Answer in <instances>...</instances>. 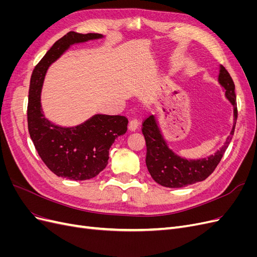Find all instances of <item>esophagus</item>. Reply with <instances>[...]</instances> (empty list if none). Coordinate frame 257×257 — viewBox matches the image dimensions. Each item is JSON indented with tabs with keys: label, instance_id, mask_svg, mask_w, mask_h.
I'll list each match as a JSON object with an SVG mask.
<instances>
[{
	"label": "esophagus",
	"instance_id": "34e87169",
	"mask_svg": "<svg viewBox=\"0 0 257 257\" xmlns=\"http://www.w3.org/2000/svg\"><path fill=\"white\" fill-rule=\"evenodd\" d=\"M139 125V121L136 118H132L128 123V128L130 131H136Z\"/></svg>",
	"mask_w": 257,
	"mask_h": 257
}]
</instances>
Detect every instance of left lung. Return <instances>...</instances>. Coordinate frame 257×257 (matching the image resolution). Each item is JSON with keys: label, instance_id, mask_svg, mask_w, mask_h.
<instances>
[{"label": "left lung", "instance_id": "obj_1", "mask_svg": "<svg viewBox=\"0 0 257 257\" xmlns=\"http://www.w3.org/2000/svg\"><path fill=\"white\" fill-rule=\"evenodd\" d=\"M219 81L222 87L226 90L225 95L234 106L235 121L226 143L214 155L196 161H189L178 157L172 150L168 149L165 141L161 135L154 116L149 115L144 120L142 131L147 146L146 165L155 182L166 186V188H182V186L205 180L213 173V170L220 163L231 141L232 135H234L238 110L235 83L229 73L222 65L220 66Z\"/></svg>", "mask_w": 257, "mask_h": 257}]
</instances>
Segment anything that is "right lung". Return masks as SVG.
<instances>
[{
    "label": "right lung",
    "mask_w": 257,
    "mask_h": 257,
    "mask_svg": "<svg viewBox=\"0 0 257 257\" xmlns=\"http://www.w3.org/2000/svg\"><path fill=\"white\" fill-rule=\"evenodd\" d=\"M100 37L98 33L68 32L38 62L30 80L27 114L31 139L46 166L71 180H87L102 172L108 164L109 148L116 137L125 134L128 120L124 115L95 114L76 127L57 126L42 112L41 90L47 68L69 46Z\"/></svg>",
    "instance_id": "1"
}]
</instances>
